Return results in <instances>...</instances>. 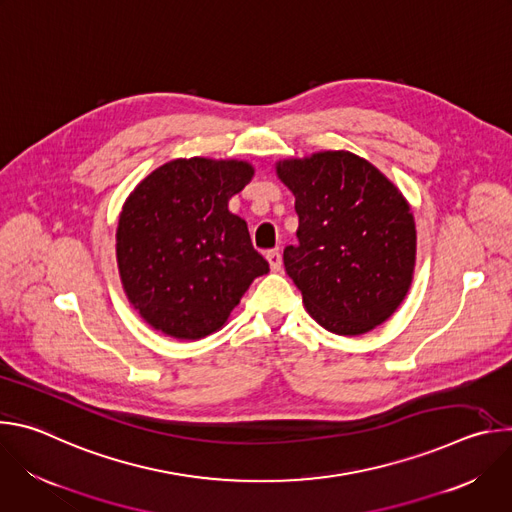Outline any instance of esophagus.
<instances>
[{"instance_id": "obj_1", "label": "esophagus", "mask_w": 512, "mask_h": 512, "mask_svg": "<svg viewBox=\"0 0 512 512\" xmlns=\"http://www.w3.org/2000/svg\"><path fill=\"white\" fill-rule=\"evenodd\" d=\"M267 261H269V267H271V271H281V265H283V261H281V255H279V251H267Z\"/></svg>"}]
</instances>
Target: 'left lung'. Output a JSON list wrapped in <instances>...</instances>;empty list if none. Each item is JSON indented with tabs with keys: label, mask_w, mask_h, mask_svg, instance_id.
Listing matches in <instances>:
<instances>
[{
	"label": "left lung",
	"mask_w": 512,
	"mask_h": 512,
	"mask_svg": "<svg viewBox=\"0 0 512 512\" xmlns=\"http://www.w3.org/2000/svg\"><path fill=\"white\" fill-rule=\"evenodd\" d=\"M296 196L298 245L283 251L308 314L360 336L387 322L413 281L417 231L401 190L356 154L318 152L275 164Z\"/></svg>",
	"instance_id": "obj_1"
}]
</instances>
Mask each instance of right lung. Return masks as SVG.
<instances>
[{"label":"right lung","instance_id":"right-lung-1","mask_svg":"<svg viewBox=\"0 0 512 512\" xmlns=\"http://www.w3.org/2000/svg\"><path fill=\"white\" fill-rule=\"evenodd\" d=\"M245 160L178 158L123 202L115 251L125 296L154 330L198 340L221 330L269 263L229 200L253 178Z\"/></svg>","mask_w":512,"mask_h":512}]
</instances>
